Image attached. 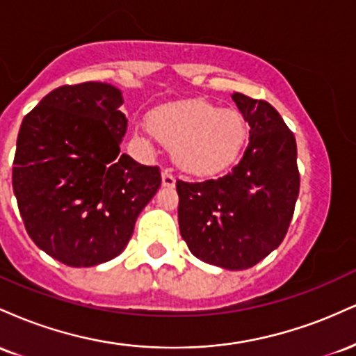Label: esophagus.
Wrapping results in <instances>:
<instances>
[{"mask_svg": "<svg viewBox=\"0 0 356 356\" xmlns=\"http://www.w3.org/2000/svg\"><path fill=\"white\" fill-rule=\"evenodd\" d=\"M162 186L164 187H174L175 186V177L170 169L162 170Z\"/></svg>", "mask_w": 356, "mask_h": 356, "instance_id": "esophagus-1", "label": "esophagus"}]
</instances>
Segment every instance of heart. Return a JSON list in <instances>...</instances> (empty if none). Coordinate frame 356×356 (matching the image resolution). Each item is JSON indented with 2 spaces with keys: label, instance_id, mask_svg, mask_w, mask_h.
Returning <instances> with one entry per match:
<instances>
[{
  "label": "heart",
  "instance_id": "obj_1",
  "mask_svg": "<svg viewBox=\"0 0 356 356\" xmlns=\"http://www.w3.org/2000/svg\"><path fill=\"white\" fill-rule=\"evenodd\" d=\"M150 132L172 150L175 164L194 175H211L229 167L246 142L244 118L232 108L202 100L155 110Z\"/></svg>",
  "mask_w": 356,
  "mask_h": 356
}]
</instances>
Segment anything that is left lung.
Returning <instances> with one entry per match:
<instances>
[{
  "label": "left lung",
  "instance_id": "left-lung-1",
  "mask_svg": "<svg viewBox=\"0 0 356 356\" xmlns=\"http://www.w3.org/2000/svg\"><path fill=\"white\" fill-rule=\"evenodd\" d=\"M249 124L243 157L227 174L202 182L177 179L179 229L197 259L248 269L288 232L300 194L296 138L266 100L234 92Z\"/></svg>",
  "mask_w": 356,
  "mask_h": 356
}]
</instances>
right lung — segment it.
Instances as JSON below:
<instances>
[{"label":"right lung","instance_id":"right-lung-1","mask_svg":"<svg viewBox=\"0 0 356 356\" xmlns=\"http://www.w3.org/2000/svg\"><path fill=\"white\" fill-rule=\"evenodd\" d=\"M122 92L85 81L51 90L26 113L13 161V191L26 232L72 268L113 259L161 187L157 165L120 154Z\"/></svg>","mask_w":356,"mask_h":356}]
</instances>
